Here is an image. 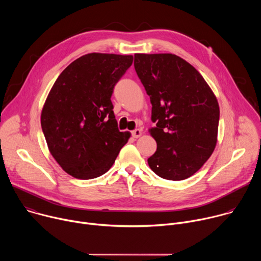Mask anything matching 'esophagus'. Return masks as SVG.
<instances>
[{
    "label": "esophagus",
    "instance_id": "obj_1",
    "mask_svg": "<svg viewBox=\"0 0 261 261\" xmlns=\"http://www.w3.org/2000/svg\"><path fill=\"white\" fill-rule=\"evenodd\" d=\"M132 136H133L134 138L140 137V136H141V130H140V129H135V130H133V131H132Z\"/></svg>",
    "mask_w": 261,
    "mask_h": 261
}]
</instances>
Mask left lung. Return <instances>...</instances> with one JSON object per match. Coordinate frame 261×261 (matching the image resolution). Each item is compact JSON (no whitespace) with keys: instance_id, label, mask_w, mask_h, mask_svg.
<instances>
[{"instance_id":"obj_1","label":"left lung","mask_w":261,"mask_h":261,"mask_svg":"<svg viewBox=\"0 0 261 261\" xmlns=\"http://www.w3.org/2000/svg\"><path fill=\"white\" fill-rule=\"evenodd\" d=\"M134 68L152 103L150 133L157 151L147 159L160 177L181 180L207 161L217 143L216 96L188 62L172 54H135Z\"/></svg>"}]
</instances>
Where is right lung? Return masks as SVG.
Returning a JSON list of instances; mask_svg holds the SVG:
<instances>
[{
	"label": "right lung",
	"mask_w": 261,
	"mask_h": 261,
	"mask_svg": "<svg viewBox=\"0 0 261 261\" xmlns=\"http://www.w3.org/2000/svg\"><path fill=\"white\" fill-rule=\"evenodd\" d=\"M132 56L88 54L72 62L54 84L41 113L49 152L76 178L104 174L130 133L121 132L111 95L132 65Z\"/></svg>",
	"instance_id": "right-lung-1"
}]
</instances>
